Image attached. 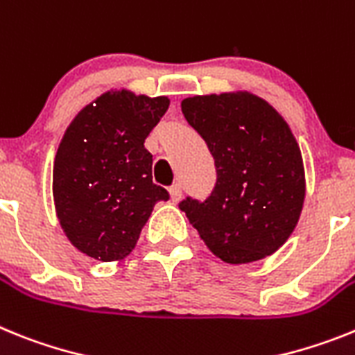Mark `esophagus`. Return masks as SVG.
<instances>
[{"label":"esophagus","mask_w":355,"mask_h":355,"mask_svg":"<svg viewBox=\"0 0 355 355\" xmlns=\"http://www.w3.org/2000/svg\"><path fill=\"white\" fill-rule=\"evenodd\" d=\"M169 198H171V202L177 203L178 200L182 198V187L180 184H175V186L169 187Z\"/></svg>","instance_id":"esophagus-1"}]
</instances>
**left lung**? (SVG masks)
I'll list each match as a JSON object with an SVG mask.
<instances>
[{"label":"left lung","instance_id":"1","mask_svg":"<svg viewBox=\"0 0 355 355\" xmlns=\"http://www.w3.org/2000/svg\"><path fill=\"white\" fill-rule=\"evenodd\" d=\"M182 114L207 143L216 187L180 211L209 250L229 264L275 254L300 220L306 171L291 128L266 100L248 91L182 100Z\"/></svg>","mask_w":355,"mask_h":355}]
</instances>
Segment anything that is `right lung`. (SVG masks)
Returning a JSON list of instances; mask_svg holds the SVG:
<instances>
[{
	"label": "right lung",
	"instance_id": "add662e5",
	"mask_svg": "<svg viewBox=\"0 0 355 355\" xmlns=\"http://www.w3.org/2000/svg\"><path fill=\"white\" fill-rule=\"evenodd\" d=\"M168 107V96L110 89L85 105L64 132L53 162L55 212L82 254L101 263L123 261L155 203L169 198L153 184V159L144 148Z\"/></svg>",
	"mask_w": 355,
	"mask_h": 355
}]
</instances>
